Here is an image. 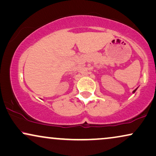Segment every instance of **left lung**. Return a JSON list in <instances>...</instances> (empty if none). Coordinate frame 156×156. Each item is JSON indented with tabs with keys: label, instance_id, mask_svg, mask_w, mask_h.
<instances>
[{
	"label": "left lung",
	"instance_id": "obj_1",
	"mask_svg": "<svg viewBox=\"0 0 156 156\" xmlns=\"http://www.w3.org/2000/svg\"><path fill=\"white\" fill-rule=\"evenodd\" d=\"M137 90V88H136V89H135V90H133V93H135V90Z\"/></svg>",
	"mask_w": 156,
	"mask_h": 156
}]
</instances>
